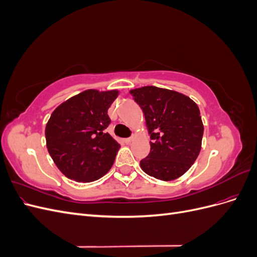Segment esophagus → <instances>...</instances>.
Wrapping results in <instances>:
<instances>
[{
    "instance_id": "34e87169",
    "label": "esophagus",
    "mask_w": 257,
    "mask_h": 257,
    "mask_svg": "<svg viewBox=\"0 0 257 257\" xmlns=\"http://www.w3.org/2000/svg\"><path fill=\"white\" fill-rule=\"evenodd\" d=\"M133 137H128V138H124L123 139V141H124V143H125V144H130V143H132V142H133Z\"/></svg>"
}]
</instances>
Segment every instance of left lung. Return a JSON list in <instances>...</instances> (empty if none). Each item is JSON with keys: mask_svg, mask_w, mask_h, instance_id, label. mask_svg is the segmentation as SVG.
Here are the masks:
<instances>
[{"mask_svg": "<svg viewBox=\"0 0 257 257\" xmlns=\"http://www.w3.org/2000/svg\"><path fill=\"white\" fill-rule=\"evenodd\" d=\"M130 94L143 109L152 139L142 169L162 181L181 177L201 149L204 124L197 104L182 93L153 85L133 89Z\"/></svg>", "mask_w": 257, "mask_h": 257, "instance_id": "left-lung-1", "label": "left lung"}]
</instances>
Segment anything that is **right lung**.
I'll list each match as a JSON object with an SVG mask.
<instances>
[{
  "label": "right lung",
  "mask_w": 257,
  "mask_h": 257,
  "mask_svg": "<svg viewBox=\"0 0 257 257\" xmlns=\"http://www.w3.org/2000/svg\"><path fill=\"white\" fill-rule=\"evenodd\" d=\"M118 90H85L59 105L46 124V146L54 164L76 182H92L111 168L120 145L104 130Z\"/></svg>",
  "instance_id": "right-lung-1"
}]
</instances>
